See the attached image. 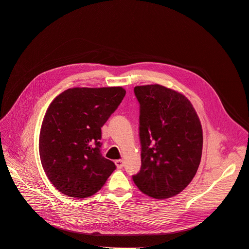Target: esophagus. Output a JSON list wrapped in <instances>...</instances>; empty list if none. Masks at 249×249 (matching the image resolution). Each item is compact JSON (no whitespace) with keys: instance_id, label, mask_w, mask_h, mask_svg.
Segmentation results:
<instances>
[{"instance_id":"34e87169","label":"esophagus","mask_w":249,"mask_h":249,"mask_svg":"<svg viewBox=\"0 0 249 249\" xmlns=\"http://www.w3.org/2000/svg\"><path fill=\"white\" fill-rule=\"evenodd\" d=\"M115 165H116V167H117L118 169H121V168H123V166H124V162H123V160H116V161H115Z\"/></svg>"}]
</instances>
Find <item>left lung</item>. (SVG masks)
I'll return each instance as SVG.
<instances>
[{
	"label": "left lung",
	"instance_id": "8db88e82",
	"mask_svg": "<svg viewBox=\"0 0 249 249\" xmlns=\"http://www.w3.org/2000/svg\"><path fill=\"white\" fill-rule=\"evenodd\" d=\"M140 103L141 170L135 185L154 198L184 191L196 176L202 152V129L191 101L160 84L135 86Z\"/></svg>",
	"mask_w": 249,
	"mask_h": 249
}]
</instances>
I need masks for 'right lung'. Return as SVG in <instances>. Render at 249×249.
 <instances>
[{
	"instance_id": "right-lung-1",
	"label": "right lung",
	"mask_w": 249,
	"mask_h": 249,
	"mask_svg": "<svg viewBox=\"0 0 249 249\" xmlns=\"http://www.w3.org/2000/svg\"><path fill=\"white\" fill-rule=\"evenodd\" d=\"M126 94L121 86L73 87L57 95L44 114L39 158L50 182L65 196L97 193L115 170L100 153L101 127Z\"/></svg>"
}]
</instances>
